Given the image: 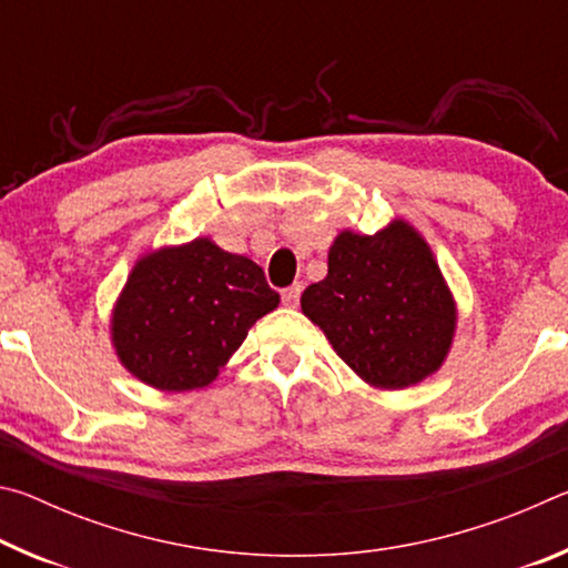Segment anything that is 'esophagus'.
Returning a JSON list of instances; mask_svg holds the SVG:
<instances>
[{
	"label": "esophagus",
	"instance_id": "1",
	"mask_svg": "<svg viewBox=\"0 0 568 568\" xmlns=\"http://www.w3.org/2000/svg\"><path fill=\"white\" fill-rule=\"evenodd\" d=\"M301 293H303V285L301 283H293L291 287H285V291H283V303L287 307H295L297 301H301Z\"/></svg>",
	"mask_w": 568,
	"mask_h": 568
}]
</instances>
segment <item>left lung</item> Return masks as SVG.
Returning a JSON list of instances; mask_svg holds the SVG:
<instances>
[{"label": "left lung", "mask_w": 568, "mask_h": 568, "mask_svg": "<svg viewBox=\"0 0 568 568\" xmlns=\"http://www.w3.org/2000/svg\"><path fill=\"white\" fill-rule=\"evenodd\" d=\"M301 307L351 371L381 390L434 376L458 321L434 250L406 220L376 235L338 233L328 275L305 287Z\"/></svg>", "instance_id": "obj_1"}]
</instances>
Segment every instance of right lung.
<instances>
[{
    "mask_svg": "<svg viewBox=\"0 0 568 568\" xmlns=\"http://www.w3.org/2000/svg\"><path fill=\"white\" fill-rule=\"evenodd\" d=\"M277 303L261 265L195 237L134 263L112 307V345L124 368L152 388H205Z\"/></svg>",
    "mask_w": 568,
    "mask_h": 568,
    "instance_id": "1",
    "label": "right lung"
}]
</instances>
